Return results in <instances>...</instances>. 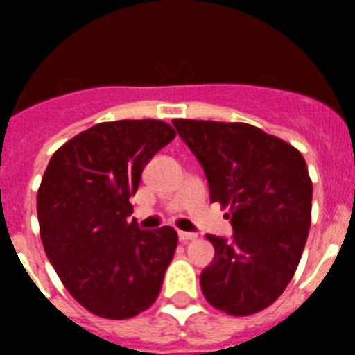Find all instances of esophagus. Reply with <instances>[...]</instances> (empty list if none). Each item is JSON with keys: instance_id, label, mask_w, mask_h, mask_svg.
<instances>
[{"instance_id": "1", "label": "esophagus", "mask_w": 355, "mask_h": 355, "mask_svg": "<svg viewBox=\"0 0 355 355\" xmlns=\"http://www.w3.org/2000/svg\"><path fill=\"white\" fill-rule=\"evenodd\" d=\"M178 239H180V241H182V243L195 241V239H197V234H191V232H182V230H180V232H178Z\"/></svg>"}]
</instances>
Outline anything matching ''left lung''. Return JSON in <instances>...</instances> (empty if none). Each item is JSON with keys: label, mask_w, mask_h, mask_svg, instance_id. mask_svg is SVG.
<instances>
[{"label": "left lung", "mask_w": 355, "mask_h": 355, "mask_svg": "<svg viewBox=\"0 0 355 355\" xmlns=\"http://www.w3.org/2000/svg\"><path fill=\"white\" fill-rule=\"evenodd\" d=\"M205 169L210 200L228 208L234 237L216 248L200 289L219 311L247 317L280 297L302 258L313 184L300 150L248 123L173 119Z\"/></svg>", "instance_id": "1"}]
</instances>
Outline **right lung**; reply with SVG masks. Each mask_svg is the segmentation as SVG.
I'll return each mask as SVG.
<instances>
[{"label": "right lung", "mask_w": 355, "mask_h": 355, "mask_svg": "<svg viewBox=\"0 0 355 355\" xmlns=\"http://www.w3.org/2000/svg\"><path fill=\"white\" fill-rule=\"evenodd\" d=\"M175 136L160 119L97 123L47 164L36 195L42 245L69 295L97 317L130 319L160 295L177 230H139L128 199Z\"/></svg>", "instance_id": "obj_1"}]
</instances>
